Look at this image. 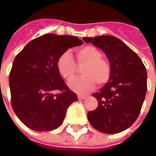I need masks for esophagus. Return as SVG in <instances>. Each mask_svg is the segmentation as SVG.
Listing matches in <instances>:
<instances>
[{"mask_svg":"<svg viewBox=\"0 0 156 156\" xmlns=\"http://www.w3.org/2000/svg\"><path fill=\"white\" fill-rule=\"evenodd\" d=\"M85 98H86V96H81V95H78V100H83V99H85Z\"/></svg>","mask_w":156,"mask_h":156,"instance_id":"34e87169","label":"esophagus"}]
</instances>
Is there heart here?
Segmentation results:
<instances>
[{
  "label": "heart",
  "mask_w": 156,
  "mask_h": 156,
  "mask_svg": "<svg viewBox=\"0 0 156 156\" xmlns=\"http://www.w3.org/2000/svg\"><path fill=\"white\" fill-rule=\"evenodd\" d=\"M76 61L83 66L81 72L83 75L72 78L77 73L78 66L73 57L68 51L62 53L57 60V69L68 83L70 89L78 94H87L93 90L96 83L103 85L111 77V65L102 58V53L94 46H85L76 51Z\"/></svg>",
  "instance_id": "1"
}]
</instances>
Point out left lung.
<instances>
[{
    "instance_id": "8db88e82",
    "label": "left lung",
    "mask_w": 156,
    "mask_h": 156,
    "mask_svg": "<svg viewBox=\"0 0 156 156\" xmlns=\"http://www.w3.org/2000/svg\"><path fill=\"white\" fill-rule=\"evenodd\" d=\"M100 48L111 65V77L99 92L93 94L98 107L88 113V119L97 131L115 134L131 126L140 114L147 92V72L133 50L117 37H83Z\"/></svg>"
}]
</instances>
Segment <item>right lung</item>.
I'll return each instance as SVG.
<instances>
[{
	"label": "right lung",
	"mask_w": 156,
	"mask_h": 156,
	"mask_svg": "<svg viewBox=\"0 0 156 156\" xmlns=\"http://www.w3.org/2000/svg\"><path fill=\"white\" fill-rule=\"evenodd\" d=\"M83 43L75 37L46 34L30 41L17 55L9 73L11 104L28 128L37 131L58 128L68 107L78 101L56 63L62 53Z\"/></svg>",
	"instance_id": "add662e5"
}]
</instances>
